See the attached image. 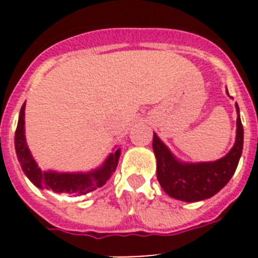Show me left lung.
<instances>
[{
	"label": "left lung",
	"mask_w": 258,
	"mask_h": 258,
	"mask_svg": "<svg viewBox=\"0 0 258 258\" xmlns=\"http://www.w3.org/2000/svg\"><path fill=\"white\" fill-rule=\"evenodd\" d=\"M226 93L229 95L227 90ZM235 108L238 113L235 143L225 156L216 161L186 163L179 160L157 134L154 133L152 149L156 157L157 181L170 198L187 203L200 202L209 199L226 186L236 170L244 140V132L236 103Z\"/></svg>",
	"instance_id": "1"
}]
</instances>
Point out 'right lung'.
I'll list each match as a JSON object with an SVG mask.
<instances>
[{
    "label": "right lung",
    "instance_id": "add662e5",
    "mask_svg": "<svg viewBox=\"0 0 258 258\" xmlns=\"http://www.w3.org/2000/svg\"><path fill=\"white\" fill-rule=\"evenodd\" d=\"M26 103L22 106L15 132V151L18 160L24 174L29 181L41 190H51L56 194H70V195H85L97 188L102 187L113 174L117 166L121 150L113 149V152L107 156L101 166L89 172H55V170H42L32 156L26 141L24 129V115Z\"/></svg>",
    "mask_w": 258,
    "mask_h": 258
}]
</instances>
